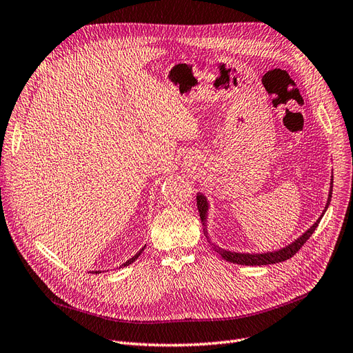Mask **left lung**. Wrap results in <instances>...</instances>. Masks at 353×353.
Masks as SVG:
<instances>
[{
  "label": "left lung",
  "mask_w": 353,
  "mask_h": 353,
  "mask_svg": "<svg viewBox=\"0 0 353 353\" xmlns=\"http://www.w3.org/2000/svg\"><path fill=\"white\" fill-rule=\"evenodd\" d=\"M332 189L333 186H330V193H329V198H327V203H325V208L324 211L321 214V216L316 221L314 224H312L301 237H299L298 240H295L292 244L283 247L282 250H278V252H269V253H257V254H250V253H236V252H228V250H224L221 249V247L215 245L210 236H208V231H206V215H208V202H206V198L203 196V194H198L196 196V203H198V210H199V215H201V221H202V225H203V234L206 240L210 241V244L212 245V249L223 257L224 260H227V262H231V263H237V265H245V266H263V265H273V263H279V262H285V260L291 259L301 247L304 245V243L312 236V232H314V230L319 227L320 224V219L323 218L325 210H327L329 205H330V201H332Z\"/></svg>",
  "instance_id": "8db88e82"
}]
</instances>
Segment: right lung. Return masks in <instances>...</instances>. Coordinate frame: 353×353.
Segmentation results:
<instances>
[{
    "mask_svg": "<svg viewBox=\"0 0 353 353\" xmlns=\"http://www.w3.org/2000/svg\"><path fill=\"white\" fill-rule=\"evenodd\" d=\"M143 249H145V247H143ZM143 249H141V250H139V252H138V253H137V254H135V256H134L132 259H129L126 263H123V265H122V268H125V266H128V265H130V263H134V262H135V260H137V259L139 257V254H141V253L143 252ZM94 273H100V272H97V270H96Z\"/></svg>",
    "mask_w": 353,
    "mask_h": 353,
    "instance_id": "1",
    "label": "right lung"
}]
</instances>
